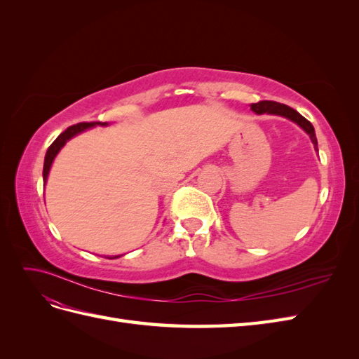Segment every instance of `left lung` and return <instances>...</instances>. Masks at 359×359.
<instances>
[{
  "mask_svg": "<svg viewBox=\"0 0 359 359\" xmlns=\"http://www.w3.org/2000/svg\"><path fill=\"white\" fill-rule=\"evenodd\" d=\"M250 109H252L255 114L257 115H278V116H283L290 119L295 124H298L304 132H306L311 142L314 145V149L318 151V139H316V133H314V127L311 126L310 121H307L306 118H304L301 114H298L295 109H292V107L286 106V104H281L277 102H271V100H264V102H259V103H252L250 104Z\"/></svg>",
  "mask_w": 359,
  "mask_h": 359,
  "instance_id": "8db88e82",
  "label": "left lung"
}]
</instances>
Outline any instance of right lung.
<instances>
[{"label": "right lung", "mask_w": 359, "mask_h": 359, "mask_svg": "<svg viewBox=\"0 0 359 359\" xmlns=\"http://www.w3.org/2000/svg\"><path fill=\"white\" fill-rule=\"evenodd\" d=\"M95 126H102V127H106L109 126V123H102V121H93V123H79L76 126H72L69 127L67 130H64V132L53 140L52 145L48 148V153L45 156V165H43V181H45V186H46V181H48V175H49V170H50V166L53 160H55V157L58 156V153L61 151V148L66 145L69 140L72 137H74L76 135H79L82 132H85V130L88 128H93ZM123 255H118V256H107V259H118L121 257Z\"/></svg>", "instance_id": "right-lung-1"}]
</instances>
